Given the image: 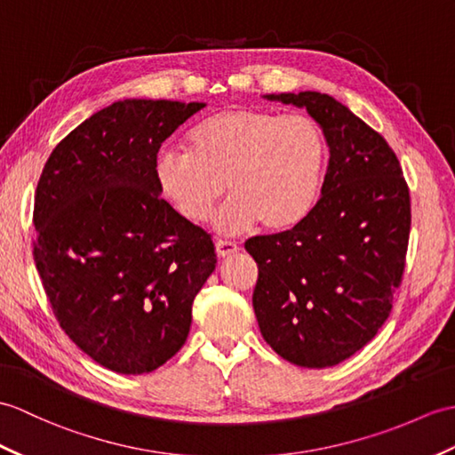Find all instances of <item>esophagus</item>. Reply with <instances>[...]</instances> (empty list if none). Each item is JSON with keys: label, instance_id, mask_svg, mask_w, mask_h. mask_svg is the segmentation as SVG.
Segmentation results:
<instances>
[{"label": "esophagus", "instance_id": "1", "mask_svg": "<svg viewBox=\"0 0 455 455\" xmlns=\"http://www.w3.org/2000/svg\"><path fill=\"white\" fill-rule=\"evenodd\" d=\"M215 248H217L219 258H228V256H232V253H236L240 250L236 242H228V240H217Z\"/></svg>", "mask_w": 455, "mask_h": 455}]
</instances>
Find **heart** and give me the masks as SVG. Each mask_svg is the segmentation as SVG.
<instances>
[{
  "instance_id": "1",
  "label": "heart",
  "mask_w": 455,
  "mask_h": 455,
  "mask_svg": "<svg viewBox=\"0 0 455 455\" xmlns=\"http://www.w3.org/2000/svg\"><path fill=\"white\" fill-rule=\"evenodd\" d=\"M327 156L325 133L310 116L232 108L211 116L189 133V151L164 147L155 178L182 217L202 223L223 196L215 225L238 232L261 223L289 230L310 215L320 197Z\"/></svg>"
}]
</instances>
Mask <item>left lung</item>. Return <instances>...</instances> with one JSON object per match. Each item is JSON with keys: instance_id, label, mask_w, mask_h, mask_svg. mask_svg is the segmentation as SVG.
Instances as JSON below:
<instances>
[{"instance_id": "left-lung-1", "label": "left lung", "mask_w": 455, "mask_h": 455, "mask_svg": "<svg viewBox=\"0 0 455 455\" xmlns=\"http://www.w3.org/2000/svg\"><path fill=\"white\" fill-rule=\"evenodd\" d=\"M306 108L330 147L322 197L300 225L256 236L263 339L284 361L327 368L372 339L392 312L411 230L409 188L382 135L330 94H266Z\"/></svg>"}]
</instances>
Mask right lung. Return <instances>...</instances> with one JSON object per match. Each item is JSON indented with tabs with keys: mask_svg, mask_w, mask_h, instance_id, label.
Masks as SVG:
<instances>
[{
	"mask_svg": "<svg viewBox=\"0 0 455 455\" xmlns=\"http://www.w3.org/2000/svg\"><path fill=\"white\" fill-rule=\"evenodd\" d=\"M205 102L125 99L56 145L35 194V261L61 330L108 371L145 374L188 339L213 240L161 197L155 158Z\"/></svg>",
	"mask_w": 455,
	"mask_h": 455,
	"instance_id": "right-lung-1",
	"label": "right lung"
}]
</instances>
